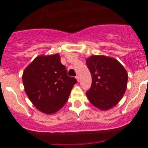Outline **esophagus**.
Returning a JSON list of instances; mask_svg holds the SVG:
<instances>
[{"label": "esophagus", "instance_id": "34e87169", "mask_svg": "<svg viewBox=\"0 0 148 148\" xmlns=\"http://www.w3.org/2000/svg\"><path fill=\"white\" fill-rule=\"evenodd\" d=\"M76 79H77V82H79V76H77V77H76Z\"/></svg>", "mask_w": 148, "mask_h": 148}]
</instances>
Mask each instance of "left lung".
<instances>
[{
	"label": "left lung",
	"mask_w": 148,
	"mask_h": 148,
	"mask_svg": "<svg viewBox=\"0 0 148 148\" xmlns=\"http://www.w3.org/2000/svg\"><path fill=\"white\" fill-rule=\"evenodd\" d=\"M86 62L92 78L86 97L99 110H110L125 93L128 80L126 69L117 59L104 55H92Z\"/></svg>",
	"instance_id": "obj_1"
}]
</instances>
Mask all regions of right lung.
Returning a JSON list of instances; mask_svg holds the SVG:
<instances>
[{
  "mask_svg": "<svg viewBox=\"0 0 148 148\" xmlns=\"http://www.w3.org/2000/svg\"><path fill=\"white\" fill-rule=\"evenodd\" d=\"M22 80L28 99L46 114H54L64 106L77 83L67 75L59 53L36 56L24 69Z\"/></svg>",
  "mask_w": 148,
  "mask_h": 148,
  "instance_id": "obj_1",
  "label": "right lung"
}]
</instances>
